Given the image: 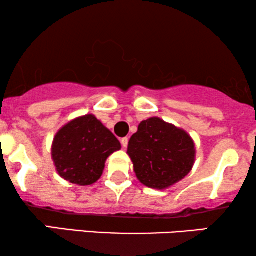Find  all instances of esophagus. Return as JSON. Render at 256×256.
I'll return each mask as SVG.
<instances>
[{
	"label": "esophagus",
	"mask_w": 256,
	"mask_h": 256,
	"mask_svg": "<svg viewBox=\"0 0 256 256\" xmlns=\"http://www.w3.org/2000/svg\"><path fill=\"white\" fill-rule=\"evenodd\" d=\"M121 144H122V146H124V148H127V146H128V138H121Z\"/></svg>",
	"instance_id": "obj_1"
}]
</instances>
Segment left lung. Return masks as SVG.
I'll use <instances>...</instances> for the list:
<instances>
[{
  "instance_id": "obj_1",
  "label": "left lung",
  "mask_w": 256,
  "mask_h": 256,
  "mask_svg": "<svg viewBox=\"0 0 256 256\" xmlns=\"http://www.w3.org/2000/svg\"><path fill=\"white\" fill-rule=\"evenodd\" d=\"M127 154L138 180L146 186L164 190L183 180L196 160L194 142L183 129L160 118L138 124Z\"/></svg>"
}]
</instances>
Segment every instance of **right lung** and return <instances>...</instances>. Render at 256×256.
Masks as SVG:
<instances>
[{
  "mask_svg": "<svg viewBox=\"0 0 256 256\" xmlns=\"http://www.w3.org/2000/svg\"><path fill=\"white\" fill-rule=\"evenodd\" d=\"M120 149L113 132L94 115L87 114L59 129L52 142L51 155L59 176L86 186L99 180L106 160Z\"/></svg>",
  "mask_w": 256,
  "mask_h": 256,
  "instance_id": "add662e5",
  "label": "right lung"
}]
</instances>
